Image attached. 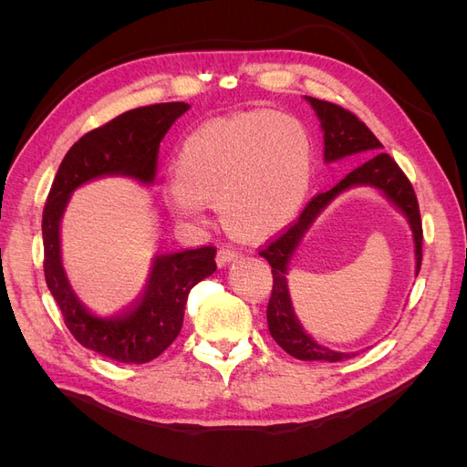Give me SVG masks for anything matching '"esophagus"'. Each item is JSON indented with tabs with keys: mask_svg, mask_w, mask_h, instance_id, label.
Here are the masks:
<instances>
[{
	"mask_svg": "<svg viewBox=\"0 0 467 467\" xmlns=\"http://www.w3.org/2000/svg\"><path fill=\"white\" fill-rule=\"evenodd\" d=\"M239 257V251L235 247H230V245H223L218 249V255H216V263L218 266H225L228 263L235 261Z\"/></svg>",
	"mask_w": 467,
	"mask_h": 467,
	"instance_id": "obj_1",
	"label": "esophagus"
}]
</instances>
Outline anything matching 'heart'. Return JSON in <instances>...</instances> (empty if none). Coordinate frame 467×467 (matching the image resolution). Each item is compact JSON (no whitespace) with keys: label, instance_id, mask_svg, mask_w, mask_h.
<instances>
[{"label":"heart","instance_id":"obj_1","mask_svg":"<svg viewBox=\"0 0 467 467\" xmlns=\"http://www.w3.org/2000/svg\"><path fill=\"white\" fill-rule=\"evenodd\" d=\"M312 179V142L300 120L285 112L251 110L208 122L179 148L173 182L163 194L182 222L220 212L225 228L244 239H266L296 218Z\"/></svg>","mask_w":467,"mask_h":467}]
</instances>
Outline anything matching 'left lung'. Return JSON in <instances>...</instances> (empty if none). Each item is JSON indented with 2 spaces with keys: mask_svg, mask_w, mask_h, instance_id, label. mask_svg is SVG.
I'll return each mask as SVG.
<instances>
[{
  "mask_svg": "<svg viewBox=\"0 0 467 467\" xmlns=\"http://www.w3.org/2000/svg\"><path fill=\"white\" fill-rule=\"evenodd\" d=\"M306 99L309 105L314 107L321 120L325 161H335L345 158V155L360 151L370 155V160L357 167L355 171H350L331 191L316 194L314 199L306 204L298 220L288 223V228H285V232L273 237L271 242L259 249V255L265 257L268 265L273 266V294L266 306V323L275 341L285 348L290 357L300 360L338 362L355 357V352H337L323 345H317L312 337L306 335L298 317L294 316L286 282L288 261L292 257V253L298 247L300 239L304 237L309 225L314 223L319 212L327 206L337 194H341L350 187L370 185L384 192L407 216L409 223H411L419 275L422 261V222L411 181L405 177V173L401 171L400 165L393 161L391 155L379 151L384 146L379 144V140L372 134L368 126H366L357 115H352L350 110L335 103L321 101V99L316 97Z\"/></svg>",
  "mask_w": 467,
  "mask_h": 467,
  "instance_id": "left-lung-1",
  "label": "left lung"
}]
</instances>
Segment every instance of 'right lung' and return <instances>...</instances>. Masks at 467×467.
I'll list each match as a JSON object with an SVG mask.
<instances>
[{
	"mask_svg": "<svg viewBox=\"0 0 467 467\" xmlns=\"http://www.w3.org/2000/svg\"><path fill=\"white\" fill-rule=\"evenodd\" d=\"M187 110V103L138 107L81 136L62 160L42 210L48 290L76 341L110 360L144 364L175 341L191 288L216 271V247L158 253L144 294L122 312L101 317L91 314L69 286L60 255V220L69 194L91 179L126 175L151 182L160 142Z\"/></svg>",
	"mask_w": 467,
	"mask_h": 467,
	"instance_id": "obj_1",
	"label": "right lung"
}]
</instances>
